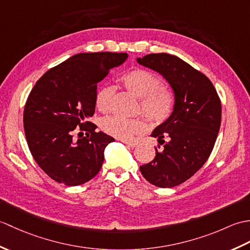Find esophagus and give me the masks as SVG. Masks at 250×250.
Returning a JSON list of instances; mask_svg holds the SVG:
<instances>
[{"instance_id":"1","label":"esophagus","mask_w":250,"mask_h":250,"mask_svg":"<svg viewBox=\"0 0 250 250\" xmlns=\"http://www.w3.org/2000/svg\"><path fill=\"white\" fill-rule=\"evenodd\" d=\"M124 143H125V145H128L129 147H132V148H133V147H136L137 145H139V143H137V142H129V141H124Z\"/></svg>"}]
</instances>
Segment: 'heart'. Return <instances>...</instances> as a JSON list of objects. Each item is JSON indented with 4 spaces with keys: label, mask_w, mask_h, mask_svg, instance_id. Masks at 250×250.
I'll list each match as a JSON object with an SVG mask.
<instances>
[{
    "label": "heart",
    "mask_w": 250,
    "mask_h": 250,
    "mask_svg": "<svg viewBox=\"0 0 250 250\" xmlns=\"http://www.w3.org/2000/svg\"><path fill=\"white\" fill-rule=\"evenodd\" d=\"M125 87L140 100V110L152 125H162L171 117L175 98L168 87L161 84L160 77L150 71L136 68L126 73L122 78ZM114 97V88L108 84L100 87L95 93V105L100 111L107 113ZM103 130L113 136L129 140L145 129V122L141 118L128 119L113 116L102 122Z\"/></svg>",
    "instance_id": "obj_1"
}]
</instances>
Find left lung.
I'll return each instance as SVG.
<instances>
[{
	"mask_svg": "<svg viewBox=\"0 0 250 250\" xmlns=\"http://www.w3.org/2000/svg\"><path fill=\"white\" fill-rule=\"evenodd\" d=\"M137 62L167 79L175 94L171 117L151 133L159 151L140 169L150 184L172 188L199 171L210 156L221 122V102L214 84L203 73L178 57L150 54Z\"/></svg>",
	"mask_w": 250,
	"mask_h": 250,
	"instance_id": "left-lung-1",
	"label": "left lung"
}]
</instances>
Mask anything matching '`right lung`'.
<instances>
[{"mask_svg": "<svg viewBox=\"0 0 250 250\" xmlns=\"http://www.w3.org/2000/svg\"><path fill=\"white\" fill-rule=\"evenodd\" d=\"M126 58L108 51L75 55L47 71L31 90L23 110L26 143L35 162L57 183L78 186L100 172L105 147L115 140L95 132L88 118L94 114L98 83Z\"/></svg>", "mask_w": 250, "mask_h": 250, "instance_id": "add662e5", "label": "right lung"}]
</instances>
